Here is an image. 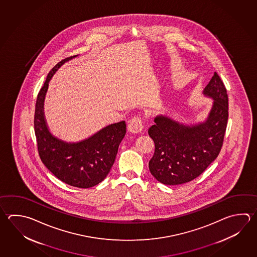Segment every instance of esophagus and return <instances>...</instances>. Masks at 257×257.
<instances>
[{"instance_id": "esophagus-1", "label": "esophagus", "mask_w": 257, "mask_h": 257, "mask_svg": "<svg viewBox=\"0 0 257 257\" xmlns=\"http://www.w3.org/2000/svg\"><path fill=\"white\" fill-rule=\"evenodd\" d=\"M144 125L142 119L139 117H134L129 121L128 123V131L131 132L133 134H138L143 131Z\"/></svg>"}]
</instances>
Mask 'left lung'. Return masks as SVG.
<instances>
[{"label": "left lung", "instance_id": "1", "mask_svg": "<svg viewBox=\"0 0 257 257\" xmlns=\"http://www.w3.org/2000/svg\"><path fill=\"white\" fill-rule=\"evenodd\" d=\"M203 94L213 100L204 121L186 124L159 114L148 130L155 145L149 170L162 184L177 185L198 177L221 151L227 125L228 96L217 73H213Z\"/></svg>", "mask_w": 257, "mask_h": 257}]
</instances>
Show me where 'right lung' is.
I'll return each mask as SVG.
<instances>
[{
    "instance_id": "right-lung-1",
    "label": "right lung",
    "mask_w": 257,
    "mask_h": 257,
    "mask_svg": "<svg viewBox=\"0 0 257 257\" xmlns=\"http://www.w3.org/2000/svg\"><path fill=\"white\" fill-rule=\"evenodd\" d=\"M76 56L61 61L48 73L36 100L34 132L40 158L47 169L65 184L89 188L101 183L109 174L125 136L126 124L124 121L111 123L77 143H67L49 131L44 111L49 82L63 63Z\"/></svg>"
}]
</instances>
